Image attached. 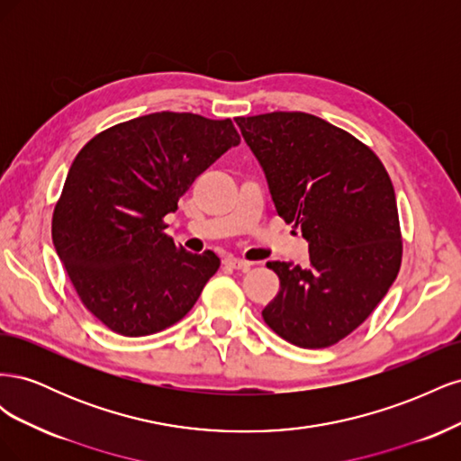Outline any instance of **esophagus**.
Wrapping results in <instances>:
<instances>
[{
    "mask_svg": "<svg viewBox=\"0 0 461 461\" xmlns=\"http://www.w3.org/2000/svg\"><path fill=\"white\" fill-rule=\"evenodd\" d=\"M225 265H229V267H232V269L248 271L249 267H252V261H246V259L236 258V256H227V258H225Z\"/></svg>",
    "mask_w": 461,
    "mask_h": 461,
    "instance_id": "1",
    "label": "esophagus"
}]
</instances>
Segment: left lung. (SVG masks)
Wrapping results in <instances>:
<instances>
[{
    "label": "left lung",
    "mask_w": 461,
    "mask_h": 461,
    "mask_svg": "<svg viewBox=\"0 0 461 461\" xmlns=\"http://www.w3.org/2000/svg\"><path fill=\"white\" fill-rule=\"evenodd\" d=\"M267 178L278 217L310 244V265L269 261L278 294L261 312L278 337L327 348L354 332L402 263L396 194L381 159L356 136L302 111L236 117Z\"/></svg>",
    "instance_id": "8db88e82"
}]
</instances>
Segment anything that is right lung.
<instances>
[{"mask_svg": "<svg viewBox=\"0 0 461 461\" xmlns=\"http://www.w3.org/2000/svg\"><path fill=\"white\" fill-rule=\"evenodd\" d=\"M239 144L230 119L161 111L119 122L78 151L51 239L80 302L107 329L148 337L194 308L221 259L176 246L163 217Z\"/></svg>", "mask_w": 461, "mask_h": 461, "instance_id": "obj_1", "label": "right lung"}]
</instances>
